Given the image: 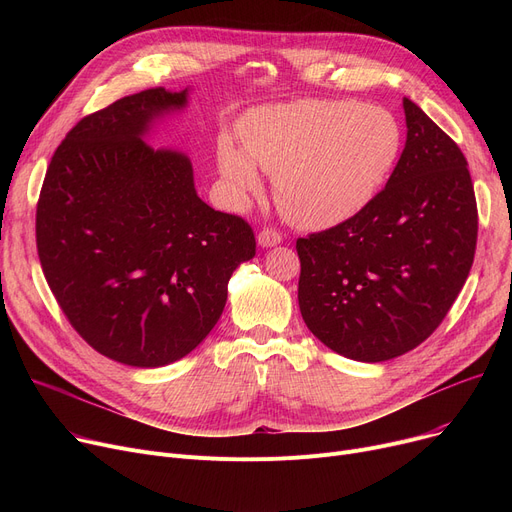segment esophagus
Here are the masks:
<instances>
[{
	"label": "esophagus",
	"instance_id": "34e87169",
	"mask_svg": "<svg viewBox=\"0 0 512 512\" xmlns=\"http://www.w3.org/2000/svg\"><path fill=\"white\" fill-rule=\"evenodd\" d=\"M280 242H282V234L276 230H261L257 234V245L261 249H272V247L280 245Z\"/></svg>",
	"mask_w": 512,
	"mask_h": 512
}]
</instances>
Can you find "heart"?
<instances>
[{
    "instance_id": "b5f03b06",
    "label": "heart",
    "mask_w": 512,
    "mask_h": 512,
    "mask_svg": "<svg viewBox=\"0 0 512 512\" xmlns=\"http://www.w3.org/2000/svg\"><path fill=\"white\" fill-rule=\"evenodd\" d=\"M242 149L218 143V170L234 205L276 180V203L301 228H328L361 213L392 176L402 128L380 105L353 99H299L261 107L240 126Z\"/></svg>"
}]
</instances>
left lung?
Listing matches in <instances>:
<instances>
[{
  "instance_id": "left-lung-1",
  "label": "left lung",
  "mask_w": 512,
  "mask_h": 512,
  "mask_svg": "<svg viewBox=\"0 0 512 512\" xmlns=\"http://www.w3.org/2000/svg\"><path fill=\"white\" fill-rule=\"evenodd\" d=\"M402 107L407 143L384 191L355 218L297 240L307 328L363 363L429 338L459 297L477 242L463 151L409 97Z\"/></svg>"
}]
</instances>
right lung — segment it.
Returning <instances> with one entry per match:
<instances>
[{
	"label": "right lung",
	"instance_id": "right-lung-1",
	"mask_svg": "<svg viewBox=\"0 0 512 512\" xmlns=\"http://www.w3.org/2000/svg\"><path fill=\"white\" fill-rule=\"evenodd\" d=\"M188 95L147 89L80 120L37 203L53 297L97 353L130 367L195 351L218 324L234 270L255 257L251 226L199 199L188 155L145 141Z\"/></svg>",
	"mask_w": 512,
	"mask_h": 512
}]
</instances>
